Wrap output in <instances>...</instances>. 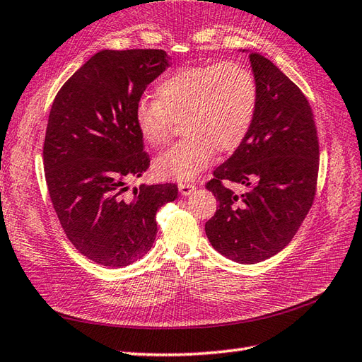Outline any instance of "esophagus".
<instances>
[{
  "label": "esophagus",
  "mask_w": 362,
  "mask_h": 362,
  "mask_svg": "<svg viewBox=\"0 0 362 362\" xmlns=\"http://www.w3.org/2000/svg\"><path fill=\"white\" fill-rule=\"evenodd\" d=\"M194 189H196V183L191 182H182L179 183V191L183 194V196H188Z\"/></svg>",
  "instance_id": "1"
}]
</instances>
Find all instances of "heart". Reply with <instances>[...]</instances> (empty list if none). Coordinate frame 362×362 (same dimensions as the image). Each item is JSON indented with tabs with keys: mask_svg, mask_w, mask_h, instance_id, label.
Instances as JSON below:
<instances>
[{
	"mask_svg": "<svg viewBox=\"0 0 362 362\" xmlns=\"http://www.w3.org/2000/svg\"><path fill=\"white\" fill-rule=\"evenodd\" d=\"M258 105L254 75L237 62L179 67L156 86V99L142 98L134 122L144 141L160 146L175 119L185 134L154 160L163 179L187 182L218 153H233L251 129Z\"/></svg>",
	"mask_w": 362,
	"mask_h": 362,
	"instance_id": "obj_1",
	"label": "heart"
}]
</instances>
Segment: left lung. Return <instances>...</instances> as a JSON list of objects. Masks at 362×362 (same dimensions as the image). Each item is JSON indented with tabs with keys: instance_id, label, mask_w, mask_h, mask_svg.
Here are the masks:
<instances>
[{
	"instance_id": "8db88e82",
	"label": "left lung",
	"mask_w": 362,
	"mask_h": 362,
	"mask_svg": "<svg viewBox=\"0 0 362 362\" xmlns=\"http://www.w3.org/2000/svg\"><path fill=\"white\" fill-rule=\"evenodd\" d=\"M258 87L254 124L243 144L212 173L206 189L218 209L205 223L216 251L254 264L291 243L317 192L320 145L304 93L260 53H249ZM225 181L243 184L237 194Z\"/></svg>"
}]
</instances>
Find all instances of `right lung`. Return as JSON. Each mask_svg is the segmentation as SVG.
<instances>
[{
    "instance_id": "1",
    "label": "right lung",
    "mask_w": 362,
    "mask_h": 362,
    "mask_svg": "<svg viewBox=\"0 0 362 362\" xmlns=\"http://www.w3.org/2000/svg\"><path fill=\"white\" fill-rule=\"evenodd\" d=\"M166 66L163 50H102L52 104L42 148L49 196L70 243L98 264L142 258L154 243L157 211L177 199L175 183L127 185L150 166L134 108Z\"/></svg>"
}]
</instances>
